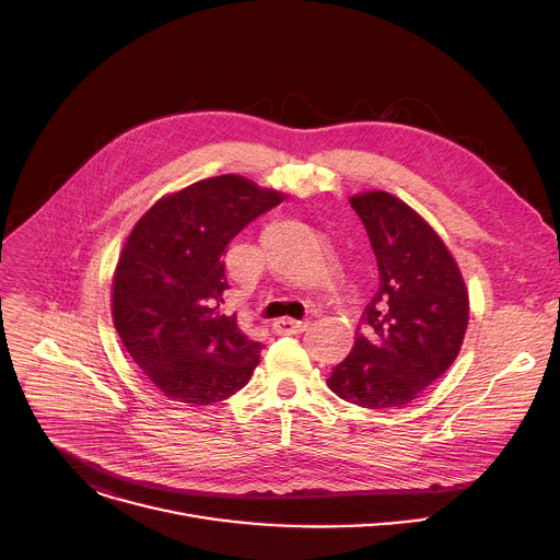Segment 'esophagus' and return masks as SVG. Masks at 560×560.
<instances>
[{"instance_id": "obj_1", "label": "esophagus", "mask_w": 560, "mask_h": 560, "mask_svg": "<svg viewBox=\"0 0 560 560\" xmlns=\"http://www.w3.org/2000/svg\"><path fill=\"white\" fill-rule=\"evenodd\" d=\"M277 335H301L307 330V322H296V318H277L272 324Z\"/></svg>"}]
</instances>
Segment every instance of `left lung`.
I'll return each mask as SVG.
<instances>
[{"label":"left lung","instance_id":"8db88e82","mask_svg":"<svg viewBox=\"0 0 560 560\" xmlns=\"http://www.w3.org/2000/svg\"><path fill=\"white\" fill-rule=\"evenodd\" d=\"M350 206L372 244L378 288L328 387L361 408H404L454 363L469 318L467 290L441 236L408 203L374 190Z\"/></svg>","mask_w":560,"mask_h":560}]
</instances>
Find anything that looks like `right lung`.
<instances>
[{
    "label": "right lung",
    "instance_id": "1",
    "mask_svg": "<svg viewBox=\"0 0 560 560\" xmlns=\"http://www.w3.org/2000/svg\"><path fill=\"white\" fill-rule=\"evenodd\" d=\"M281 192L221 175L159 199L132 228L113 279V322L154 387L210 406L242 389L261 343L221 314L225 248Z\"/></svg>",
    "mask_w": 560,
    "mask_h": 560
}]
</instances>
